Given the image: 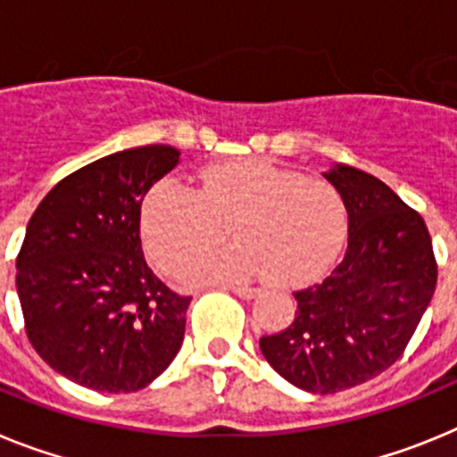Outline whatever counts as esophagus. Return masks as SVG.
<instances>
[{"label": "esophagus", "instance_id": "esophagus-1", "mask_svg": "<svg viewBox=\"0 0 457 457\" xmlns=\"http://www.w3.org/2000/svg\"><path fill=\"white\" fill-rule=\"evenodd\" d=\"M226 290H231V293H236L237 297H245V300H252V297H256L258 290L256 288H249V286H237V284H228L224 286Z\"/></svg>", "mask_w": 457, "mask_h": 457}]
</instances>
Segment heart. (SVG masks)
Wrapping results in <instances>:
<instances>
[{
	"label": "heart",
	"instance_id": "1",
	"mask_svg": "<svg viewBox=\"0 0 457 457\" xmlns=\"http://www.w3.org/2000/svg\"><path fill=\"white\" fill-rule=\"evenodd\" d=\"M231 228L240 245L179 265L183 281H240L268 274L277 286L320 277L348 237V205L322 179H304L270 160H224L199 173V192L157 180L141 204V236L162 272L214 246Z\"/></svg>",
	"mask_w": 457,
	"mask_h": 457
}]
</instances>
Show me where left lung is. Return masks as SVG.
<instances>
[{"label":"left lung","instance_id":"obj_1","mask_svg":"<svg viewBox=\"0 0 457 457\" xmlns=\"http://www.w3.org/2000/svg\"><path fill=\"white\" fill-rule=\"evenodd\" d=\"M325 179L348 205V247L332 274L295 293L297 311L261 350L290 385L337 394L405 353L437 286L428 226L382 180L338 164Z\"/></svg>","mask_w":457,"mask_h":457}]
</instances>
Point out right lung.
Returning <instances> with one entry per match:
<instances>
[{
  "label": "right lung",
  "mask_w": 457,
  "mask_h": 457,
  "mask_svg": "<svg viewBox=\"0 0 457 457\" xmlns=\"http://www.w3.org/2000/svg\"><path fill=\"white\" fill-rule=\"evenodd\" d=\"M171 146L100 157L47 192L18 261L24 329L56 373L93 391H139L179 354L187 295L141 252V201L179 164Z\"/></svg>",
  "instance_id": "add662e5"
}]
</instances>
